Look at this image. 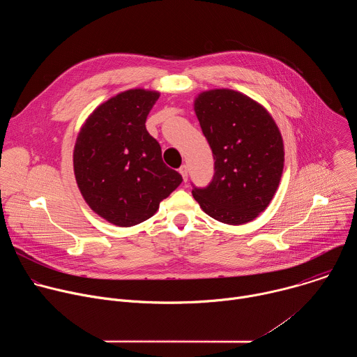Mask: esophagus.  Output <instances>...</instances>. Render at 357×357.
Here are the masks:
<instances>
[{"mask_svg": "<svg viewBox=\"0 0 357 357\" xmlns=\"http://www.w3.org/2000/svg\"><path fill=\"white\" fill-rule=\"evenodd\" d=\"M179 172H181V175H182V178H183V182H186V181H188V167H186V165H182V167L179 168Z\"/></svg>", "mask_w": 357, "mask_h": 357, "instance_id": "1", "label": "esophagus"}]
</instances>
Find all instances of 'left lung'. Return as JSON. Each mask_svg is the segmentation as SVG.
<instances>
[{
	"instance_id": "obj_1",
	"label": "left lung",
	"mask_w": 357,
	"mask_h": 357,
	"mask_svg": "<svg viewBox=\"0 0 357 357\" xmlns=\"http://www.w3.org/2000/svg\"><path fill=\"white\" fill-rule=\"evenodd\" d=\"M195 113L215 160V175L192 195L203 212L227 223L256 219L280 185L284 168L281 132L252 98L229 89L200 93Z\"/></svg>"
}]
</instances>
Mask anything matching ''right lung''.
<instances>
[{
  "label": "right lung",
  "mask_w": 357,
  "mask_h": 357,
  "mask_svg": "<svg viewBox=\"0 0 357 357\" xmlns=\"http://www.w3.org/2000/svg\"><path fill=\"white\" fill-rule=\"evenodd\" d=\"M158 91L131 89L100 105L83 124L73 151L77 186L87 205L107 222L130 227L160 208L182 182L162 161L145 128Z\"/></svg>",
  "instance_id": "1"
}]
</instances>
